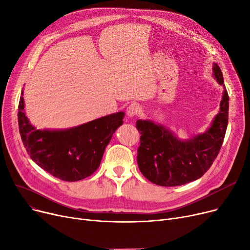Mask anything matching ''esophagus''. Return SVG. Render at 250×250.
Instances as JSON below:
<instances>
[{"label":"esophagus","instance_id":"esophagus-1","mask_svg":"<svg viewBox=\"0 0 250 250\" xmlns=\"http://www.w3.org/2000/svg\"><path fill=\"white\" fill-rule=\"evenodd\" d=\"M141 112V107L139 106V104L133 103L128 105V107L126 108V114L128 117H135Z\"/></svg>","mask_w":250,"mask_h":250}]
</instances>
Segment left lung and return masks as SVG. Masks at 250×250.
Masks as SVG:
<instances>
[{
	"label": "left lung",
	"mask_w": 250,
	"mask_h": 250,
	"mask_svg": "<svg viewBox=\"0 0 250 250\" xmlns=\"http://www.w3.org/2000/svg\"><path fill=\"white\" fill-rule=\"evenodd\" d=\"M213 75L224 87L219 113L204 134L181 141L163 125L137 122L141 134L137 161L148 180L161 187H177L202 177L212 166L224 141L228 125L229 96L221 69L214 63Z\"/></svg>",
	"instance_id": "left-lung-1"
}]
</instances>
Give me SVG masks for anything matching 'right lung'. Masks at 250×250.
<instances>
[{
  "instance_id": "right-lung-1",
  "label": "right lung",
  "mask_w": 250,
  "mask_h": 250,
  "mask_svg": "<svg viewBox=\"0 0 250 250\" xmlns=\"http://www.w3.org/2000/svg\"><path fill=\"white\" fill-rule=\"evenodd\" d=\"M124 116L121 111L67 129H36L25 115L21 96L18 124L23 145L39 167L62 180L78 181L96 171Z\"/></svg>"
}]
</instances>
